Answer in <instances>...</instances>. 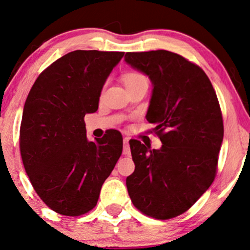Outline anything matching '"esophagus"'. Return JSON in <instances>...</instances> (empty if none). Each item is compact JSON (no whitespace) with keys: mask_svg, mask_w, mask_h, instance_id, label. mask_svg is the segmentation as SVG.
<instances>
[{"mask_svg":"<svg viewBox=\"0 0 250 250\" xmlns=\"http://www.w3.org/2000/svg\"><path fill=\"white\" fill-rule=\"evenodd\" d=\"M124 154L129 156L130 155V149H129V138H124Z\"/></svg>","mask_w":250,"mask_h":250,"instance_id":"1","label":"esophagus"}]
</instances>
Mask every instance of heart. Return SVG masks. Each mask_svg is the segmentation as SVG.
<instances>
[{
	"label": "heart",
	"mask_w": 250,
	"mask_h": 250,
	"mask_svg": "<svg viewBox=\"0 0 250 250\" xmlns=\"http://www.w3.org/2000/svg\"><path fill=\"white\" fill-rule=\"evenodd\" d=\"M144 81H147L146 77H145L144 75H141V74H139V73H136V72L126 73L124 76V82H125V87L130 86V85L140 83V82H144Z\"/></svg>",
	"instance_id": "heart-1"
}]
</instances>
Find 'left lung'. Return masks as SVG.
I'll return each instance as SVG.
<instances>
[{
    "label": "left lung",
    "instance_id": "8db88e82",
    "mask_svg": "<svg viewBox=\"0 0 250 250\" xmlns=\"http://www.w3.org/2000/svg\"><path fill=\"white\" fill-rule=\"evenodd\" d=\"M125 61L147 75L152 94L147 121L163 146L130 144L135 172L126 177L133 206L166 220L188 211L213 182L223 140V121L207 74L167 50L126 53Z\"/></svg>",
    "mask_w": 250,
    "mask_h": 250
}]
</instances>
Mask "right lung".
I'll return each mask as SVG.
<instances>
[{
    "mask_svg": "<svg viewBox=\"0 0 250 250\" xmlns=\"http://www.w3.org/2000/svg\"><path fill=\"white\" fill-rule=\"evenodd\" d=\"M124 55L72 51L47 67L30 89L20 128L22 162L37 194L59 214L92 210L122 154L120 132L89 141L84 117L98 110L103 85Z\"/></svg>",
    "mask_w": 250,
    "mask_h": 250,
    "instance_id": "obj_1",
    "label": "right lung"
}]
</instances>
